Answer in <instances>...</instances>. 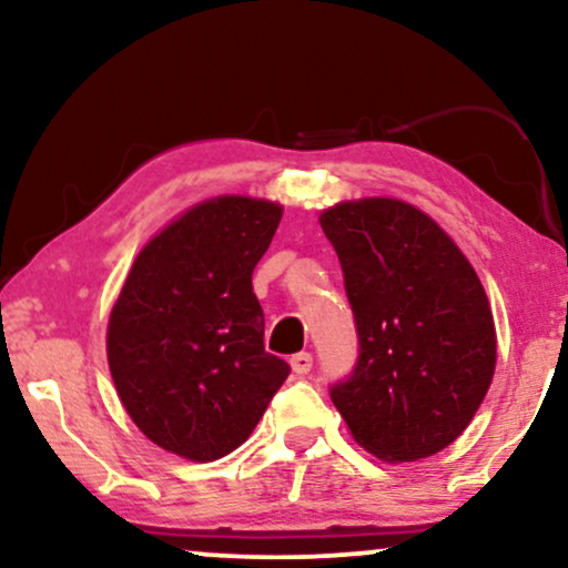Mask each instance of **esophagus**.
Masks as SVG:
<instances>
[{
  "mask_svg": "<svg viewBox=\"0 0 568 568\" xmlns=\"http://www.w3.org/2000/svg\"><path fill=\"white\" fill-rule=\"evenodd\" d=\"M290 364H292V372L294 375H307L310 369H313V354H307V352H300V354H294L292 359H290Z\"/></svg>",
  "mask_w": 568,
  "mask_h": 568,
  "instance_id": "1",
  "label": "esophagus"
}]
</instances>
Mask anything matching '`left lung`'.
Listing matches in <instances>:
<instances>
[{"mask_svg":"<svg viewBox=\"0 0 568 568\" xmlns=\"http://www.w3.org/2000/svg\"><path fill=\"white\" fill-rule=\"evenodd\" d=\"M359 333V362L331 390L367 453L437 455L460 437L496 369L484 284L453 237L414 204L369 196L323 209Z\"/></svg>","mask_w":568,"mask_h":568,"instance_id":"left-lung-1","label":"left lung"}]
</instances>
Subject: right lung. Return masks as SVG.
I'll return each mask as SVG.
<instances>
[{
    "label": "right lung",
    "instance_id": "add662e5",
    "mask_svg": "<svg viewBox=\"0 0 568 568\" xmlns=\"http://www.w3.org/2000/svg\"><path fill=\"white\" fill-rule=\"evenodd\" d=\"M284 206L214 196L168 222L131 263L108 317L115 393L154 445L193 463L251 437L290 364L263 348L253 268Z\"/></svg>",
    "mask_w": 568,
    "mask_h": 568
}]
</instances>
